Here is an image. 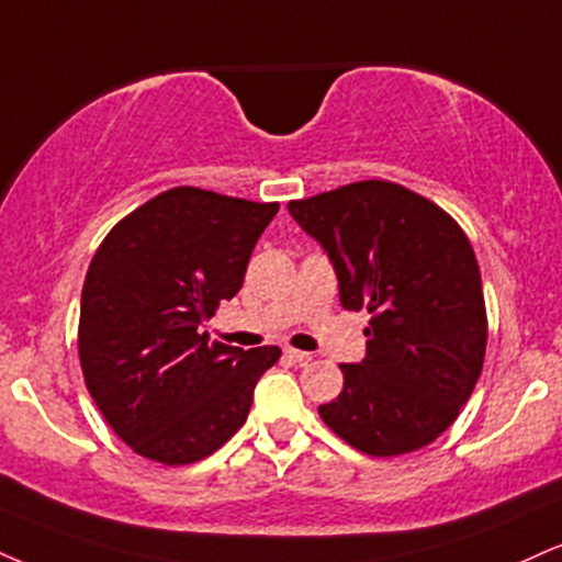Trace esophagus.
I'll return each mask as SVG.
<instances>
[{"mask_svg": "<svg viewBox=\"0 0 562 562\" xmlns=\"http://www.w3.org/2000/svg\"><path fill=\"white\" fill-rule=\"evenodd\" d=\"M285 358L290 363H299V367H303V363L311 361L308 353H303V350H295V348H285Z\"/></svg>", "mask_w": 562, "mask_h": 562, "instance_id": "1", "label": "esophagus"}]
</instances>
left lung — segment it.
<instances>
[{
    "instance_id": "1",
    "label": "left lung",
    "mask_w": 562,
    "mask_h": 562,
    "mask_svg": "<svg viewBox=\"0 0 562 562\" xmlns=\"http://www.w3.org/2000/svg\"><path fill=\"white\" fill-rule=\"evenodd\" d=\"M333 261L340 303L367 308V358L340 363L342 392L322 422L356 450L403 456L435 442L482 374L486 308L469 238L429 199L361 180L290 201Z\"/></svg>"
}]
</instances>
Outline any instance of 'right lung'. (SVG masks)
Listing matches in <instances>:
<instances>
[{
  "instance_id": "1",
  "label": "right lung",
  "mask_w": 562,
  "mask_h": 562,
  "mask_svg": "<svg viewBox=\"0 0 562 562\" xmlns=\"http://www.w3.org/2000/svg\"><path fill=\"white\" fill-rule=\"evenodd\" d=\"M280 204L180 186L138 206L93 254L78 356L101 416L138 456L186 465L246 424L280 348L209 342L201 324L243 288Z\"/></svg>"
}]
</instances>
